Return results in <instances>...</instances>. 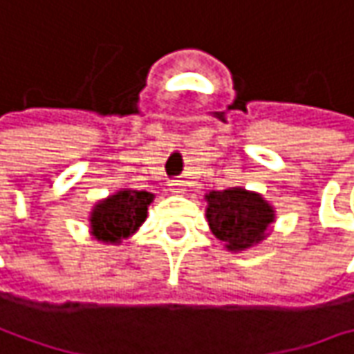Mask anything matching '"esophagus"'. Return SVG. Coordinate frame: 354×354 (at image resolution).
<instances>
[{"label":"esophagus","mask_w":354,"mask_h":354,"mask_svg":"<svg viewBox=\"0 0 354 354\" xmlns=\"http://www.w3.org/2000/svg\"><path fill=\"white\" fill-rule=\"evenodd\" d=\"M168 186L174 194H186V182L184 180H170Z\"/></svg>","instance_id":"34e87169"}]
</instances>
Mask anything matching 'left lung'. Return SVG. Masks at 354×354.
I'll use <instances>...</instances> for the list:
<instances>
[{
    "mask_svg": "<svg viewBox=\"0 0 354 354\" xmlns=\"http://www.w3.org/2000/svg\"><path fill=\"white\" fill-rule=\"evenodd\" d=\"M204 200L207 204V225L227 252H248L271 234L275 207L259 192L236 186L227 190H212Z\"/></svg>",
    "mask_w": 354,
    "mask_h": 354,
    "instance_id": "1",
    "label": "left lung"
}]
</instances>
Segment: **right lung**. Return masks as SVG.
Wrapping results in <instances>:
<instances>
[{
    "instance_id": "right-lung-1",
    "label": "right lung",
    "mask_w": 354,
    "mask_h": 354,
    "mask_svg": "<svg viewBox=\"0 0 354 354\" xmlns=\"http://www.w3.org/2000/svg\"><path fill=\"white\" fill-rule=\"evenodd\" d=\"M152 202L154 194L132 188H120L99 200L88 214L93 238L102 243L120 245L122 239L134 236L145 223Z\"/></svg>"
}]
</instances>
